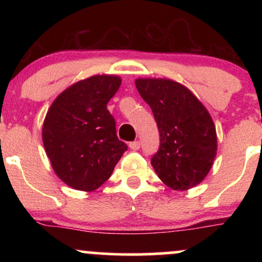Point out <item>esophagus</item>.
<instances>
[{"mask_svg":"<svg viewBox=\"0 0 262 262\" xmlns=\"http://www.w3.org/2000/svg\"><path fill=\"white\" fill-rule=\"evenodd\" d=\"M129 148H130L133 151H137V150L140 149V143L138 140L135 141H132L130 144H129Z\"/></svg>","mask_w":262,"mask_h":262,"instance_id":"1","label":"esophagus"}]
</instances>
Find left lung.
I'll list each match as a JSON object with an SVG mask.
<instances>
[{"label": "left lung", "instance_id": "left-lung-1", "mask_svg": "<svg viewBox=\"0 0 262 262\" xmlns=\"http://www.w3.org/2000/svg\"><path fill=\"white\" fill-rule=\"evenodd\" d=\"M135 86L160 132V148L151 159L156 175L176 191L200 185L217 155V132L207 108L170 79H137Z\"/></svg>", "mask_w": 262, "mask_h": 262}]
</instances>
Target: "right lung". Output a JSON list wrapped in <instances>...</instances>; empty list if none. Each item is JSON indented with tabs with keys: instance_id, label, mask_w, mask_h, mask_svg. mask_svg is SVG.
Wrapping results in <instances>:
<instances>
[{
	"instance_id": "obj_1",
	"label": "right lung",
	"mask_w": 262,
	"mask_h": 262,
	"mask_svg": "<svg viewBox=\"0 0 262 262\" xmlns=\"http://www.w3.org/2000/svg\"><path fill=\"white\" fill-rule=\"evenodd\" d=\"M121 83L117 75H93L69 86L48 110L41 130L45 152L56 176L71 188L101 187L127 150L107 110Z\"/></svg>"
}]
</instances>
